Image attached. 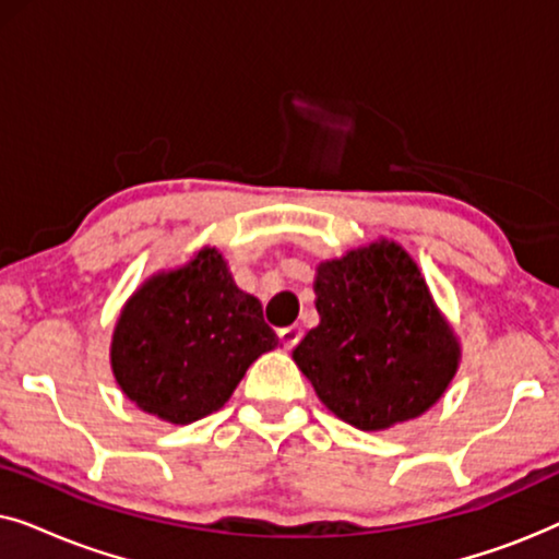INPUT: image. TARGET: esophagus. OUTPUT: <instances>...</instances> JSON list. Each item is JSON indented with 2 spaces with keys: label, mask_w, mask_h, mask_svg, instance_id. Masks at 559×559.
<instances>
[{
  "label": "esophagus",
  "mask_w": 559,
  "mask_h": 559,
  "mask_svg": "<svg viewBox=\"0 0 559 559\" xmlns=\"http://www.w3.org/2000/svg\"><path fill=\"white\" fill-rule=\"evenodd\" d=\"M300 335H302V331L297 325H289V328H282L280 331V341H282V346H285L287 350L289 348H295L297 346V341H300Z\"/></svg>",
  "instance_id": "1"
}]
</instances>
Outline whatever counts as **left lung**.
I'll return each mask as SVG.
<instances>
[{
  "instance_id": "8db88e82",
  "label": "left lung",
  "mask_w": 559,
  "mask_h": 559,
  "mask_svg": "<svg viewBox=\"0 0 559 559\" xmlns=\"http://www.w3.org/2000/svg\"><path fill=\"white\" fill-rule=\"evenodd\" d=\"M312 287L320 323L293 358L335 417L379 432L440 402L461 341L400 243L377 239L325 259Z\"/></svg>"
}]
</instances>
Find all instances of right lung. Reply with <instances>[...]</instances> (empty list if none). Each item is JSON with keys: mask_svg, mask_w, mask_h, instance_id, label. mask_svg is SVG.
I'll use <instances>...</instances> for the list:
<instances>
[{"mask_svg": "<svg viewBox=\"0 0 559 559\" xmlns=\"http://www.w3.org/2000/svg\"><path fill=\"white\" fill-rule=\"evenodd\" d=\"M280 338L262 305L241 293L216 247L152 274L121 308L111 371L142 412L190 425L224 407L243 373Z\"/></svg>", "mask_w": 559, "mask_h": 559, "instance_id": "add662e5", "label": "right lung"}]
</instances>
